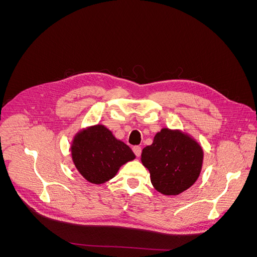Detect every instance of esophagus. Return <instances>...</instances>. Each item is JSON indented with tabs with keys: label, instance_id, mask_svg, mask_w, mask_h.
I'll return each mask as SVG.
<instances>
[{
	"label": "esophagus",
	"instance_id": "1",
	"mask_svg": "<svg viewBox=\"0 0 257 257\" xmlns=\"http://www.w3.org/2000/svg\"><path fill=\"white\" fill-rule=\"evenodd\" d=\"M133 151H134V153H135V155H136L137 158L141 157V154H142V148H141V147L135 146V147L133 148Z\"/></svg>",
	"mask_w": 257,
	"mask_h": 257
}]
</instances>
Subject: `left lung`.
Segmentation results:
<instances>
[{
  "label": "left lung",
  "mask_w": 257,
  "mask_h": 257,
  "mask_svg": "<svg viewBox=\"0 0 257 257\" xmlns=\"http://www.w3.org/2000/svg\"><path fill=\"white\" fill-rule=\"evenodd\" d=\"M203 159V149L193 138L168 128L159 132L142 153L152 185L164 195H178L191 188L200 174Z\"/></svg>",
  "instance_id": "1"
}]
</instances>
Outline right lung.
Here are the masks:
<instances>
[{
	"instance_id": "1",
	"label": "right lung",
	"mask_w": 257,
	"mask_h": 257,
	"mask_svg": "<svg viewBox=\"0 0 257 257\" xmlns=\"http://www.w3.org/2000/svg\"><path fill=\"white\" fill-rule=\"evenodd\" d=\"M72 158L84 179L102 184L113 178L123 164L134 160L135 154L107 127L94 125L75 136Z\"/></svg>"
}]
</instances>
